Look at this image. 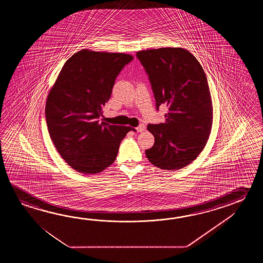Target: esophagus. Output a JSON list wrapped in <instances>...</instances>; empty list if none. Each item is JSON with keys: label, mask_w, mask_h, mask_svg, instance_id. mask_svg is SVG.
<instances>
[{"label": "esophagus", "mask_w": 263, "mask_h": 263, "mask_svg": "<svg viewBox=\"0 0 263 263\" xmlns=\"http://www.w3.org/2000/svg\"><path fill=\"white\" fill-rule=\"evenodd\" d=\"M135 129H136L138 133H142L143 130H145V126L144 124H140L139 126H138V127H137Z\"/></svg>", "instance_id": "34e87169"}]
</instances>
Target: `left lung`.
<instances>
[{
	"label": "left lung",
	"mask_w": 263,
	"mask_h": 263,
	"mask_svg": "<svg viewBox=\"0 0 263 263\" xmlns=\"http://www.w3.org/2000/svg\"><path fill=\"white\" fill-rule=\"evenodd\" d=\"M136 57L149 79L157 110H168L164 123L148 124L155 143L145 155L161 169L185 167L203 151L212 129L207 77L196 57L181 48L141 50Z\"/></svg>",
	"instance_id": "1"
}]
</instances>
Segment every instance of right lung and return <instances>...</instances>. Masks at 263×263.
I'll use <instances>...</instances> for the list:
<instances>
[{
	"label": "right lung",
	"mask_w": 263,
	"mask_h": 263,
	"mask_svg": "<svg viewBox=\"0 0 263 263\" xmlns=\"http://www.w3.org/2000/svg\"><path fill=\"white\" fill-rule=\"evenodd\" d=\"M125 53L82 50L62 67L48 96L45 115L62 158L81 173H100L115 162L133 128L101 122L118 74L133 61Z\"/></svg>",
	"instance_id": "right-lung-1"
}]
</instances>
